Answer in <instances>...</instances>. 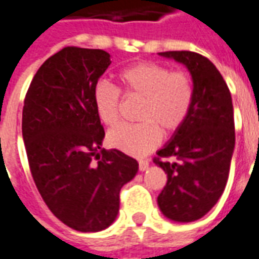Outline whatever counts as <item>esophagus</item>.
Returning <instances> with one entry per match:
<instances>
[{"instance_id": "34e87169", "label": "esophagus", "mask_w": 259, "mask_h": 259, "mask_svg": "<svg viewBox=\"0 0 259 259\" xmlns=\"http://www.w3.org/2000/svg\"><path fill=\"white\" fill-rule=\"evenodd\" d=\"M148 166H150V163H148V161H144V159H141V161H139V169H140L141 172H144V170H147V169H148Z\"/></svg>"}]
</instances>
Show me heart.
<instances>
[{"mask_svg":"<svg viewBox=\"0 0 259 259\" xmlns=\"http://www.w3.org/2000/svg\"><path fill=\"white\" fill-rule=\"evenodd\" d=\"M126 97L141 100L137 119L140 123L122 124L109 132V146L129 155L141 157L152 151L166 135L182 127L189 116L194 89L189 73L169 72L166 66L154 62H140L119 74ZM94 108L102 123H118L120 93L116 87L101 81L96 85Z\"/></svg>","mask_w":259,"mask_h":259,"instance_id":"obj_1","label":"heart"}]
</instances>
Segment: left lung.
<instances>
[{
    "mask_svg": "<svg viewBox=\"0 0 259 259\" xmlns=\"http://www.w3.org/2000/svg\"><path fill=\"white\" fill-rule=\"evenodd\" d=\"M190 72L194 98L189 116L154 159L168 175L158 206L170 221L193 222L211 211L229 178L234 151L232 96L217 66L191 51L159 53ZM166 157H175L169 163Z\"/></svg>",
    "mask_w": 259,
    "mask_h": 259,
    "instance_id": "8db88e82",
    "label": "left lung"
}]
</instances>
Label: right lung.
<instances>
[{
	"label": "right lung",
	"mask_w": 259,
	"mask_h": 259,
	"mask_svg": "<svg viewBox=\"0 0 259 259\" xmlns=\"http://www.w3.org/2000/svg\"><path fill=\"white\" fill-rule=\"evenodd\" d=\"M109 65L104 50L62 48L34 74L22 113L37 190L61 222L79 232H100L115 222L119 191L139 170L135 158L101 148L105 132L93 94Z\"/></svg>",
	"instance_id": "right-lung-1"
}]
</instances>
